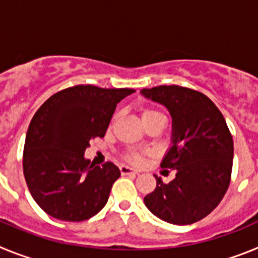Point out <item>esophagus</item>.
Wrapping results in <instances>:
<instances>
[{
    "instance_id": "34e87169",
    "label": "esophagus",
    "mask_w": 258,
    "mask_h": 258,
    "mask_svg": "<svg viewBox=\"0 0 258 258\" xmlns=\"http://www.w3.org/2000/svg\"><path fill=\"white\" fill-rule=\"evenodd\" d=\"M120 172H121V174L124 175H136L138 174V170L134 169V168H132V166H127V165H121L120 166Z\"/></svg>"
}]
</instances>
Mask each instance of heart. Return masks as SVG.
<instances>
[{"label":"heart","instance_id":"heart-1","mask_svg":"<svg viewBox=\"0 0 258 258\" xmlns=\"http://www.w3.org/2000/svg\"><path fill=\"white\" fill-rule=\"evenodd\" d=\"M157 116H163V113L159 112V111H156V109H151V108L143 109L142 121L150 120V118L157 117ZM146 154H147V152H143V151H140V150L132 149L126 152V155H125V159H126V160L132 164H142L143 156H145Z\"/></svg>","mask_w":258,"mask_h":258}]
</instances>
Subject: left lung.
<instances>
[{"mask_svg":"<svg viewBox=\"0 0 258 258\" xmlns=\"http://www.w3.org/2000/svg\"><path fill=\"white\" fill-rule=\"evenodd\" d=\"M164 104L173 118V146L161 168L175 170V178L145 197L156 217L173 225H190L207 217L225 197L231 179L234 142L223 115L203 93L178 85L141 90ZM169 172V170H166Z\"/></svg>","mask_w":258,"mask_h":258,"instance_id":"8db88e82","label":"left lung"}]
</instances>
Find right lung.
Instances as JSON below:
<instances>
[{
	"label": "right lung",
	"mask_w": 258,
	"mask_h": 258,
	"mask_svg": "<svg viewBox=\"0 0 258 258\" xmlns=\"http://www.w3.org/2000/svg\"><path fill=\"white\" fill-rule=\"evenodd\" d=\"M133 89L76 85L55 93L35 113L26 136L23 172L40 208L60 221L80 222L106 206L120 170L84 157L94 138H103L117 103Z\"/></svg>",
	"instance_id": "obj_1"
}]
</instances>
